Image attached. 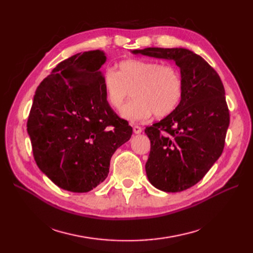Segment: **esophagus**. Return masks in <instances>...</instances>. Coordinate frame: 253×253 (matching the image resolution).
I'll list each match as a JSON object with an SVG mask.
<instances>
[{"instance_id": "esophagus-1", "label": "esophagus", "mask_w": 253, "mask_h": 253, "mask_svg": "<svg viewBox=\"0 0 253 253\" xmlns=\"http://www.w3.org/2000/svg\"><path fill=\"white\" fill-rule=\"evenodd\" d=\"M141 131H142V128L138 125H134L133 126V132L135 134H139V133H141Z\"/></svg>"}]
</instances>
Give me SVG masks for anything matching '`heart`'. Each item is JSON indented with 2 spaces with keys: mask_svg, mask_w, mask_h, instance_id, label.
<instances>
[{
  "mask_svg": "<svg viewBox=\"0 0 253 253\" xmlns=\"http://www.w3.org/2000/svg\"><path fill=\"white\" fill-rule=\"evenodd\" d=\"M102 88L106 101L120 111L131 94L121 116L131 121L150 117L154 113L164 117L177 108L183 93L179 70L171 64H159L150 60H126L117 72L106 70L102 75Z\"/></svg>",
  "mask_w": 253,
  "mask_h": 253,
  "instance_id": "obj_1",
  "label": "heart"
}]
</instances>
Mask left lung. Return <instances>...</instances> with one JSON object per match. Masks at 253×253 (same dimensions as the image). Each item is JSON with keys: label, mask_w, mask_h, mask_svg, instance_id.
Returning <instances> with one entry per match:
<instances>
[{"label": "left lung", "mask_w": 253, "mask_h": 253, "mask_svg": "<svg viewBox=\"0 0 253 253\" xmlns=\"http://www.w3.org/2000/svg\"><path fill=\"white\" fill-rule=\"evenodd\" d=\"M132 52L173 60L180 68L183 93L178 106L144 129L151 141L145 164L150 182L165 192H180L200 181L223 153L230 122L223 82L205 59L186 48Z\"/></svg>", "instance_id": "1"}]
</instances>
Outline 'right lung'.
<instances>
[{"label": "right lung", "mask_w": 253, "mask_h": 253, "mask_svg": "<svg viewBox=\"0 0 253 253\" xmlns=\"http://www.w3.org/2000/svg\"><path fill=\"white\" fill-rule=\"evenodd\" d=\"M105 60L97 49L60 62L38 86L29 112L37 166L71 192H88L108 177L112 155L133 133L105 99Z\"/></svg>", "instance_id": "1"}]
</instances>
